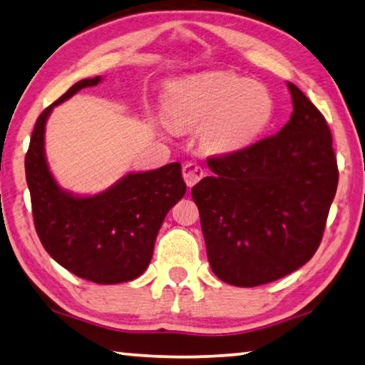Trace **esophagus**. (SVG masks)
<instances>
[{
  "instance_id": "esophagus-1",
  "label": "esophagus",
  "mask_w": 365,
  "mask_h": 365,
  "mask_svg": "<svg viewBox=\"0 0 365 365\" xmlns=\"http://www.w3.org/2000/svg\"><path fill=\"white\" fill-rule=\"evenodd\" d=\"M182 176H184V181L187 184V187H192L203 176H205V170H203L200 165L189 162L182 166Z\"/></svg>"
}]
</instances>
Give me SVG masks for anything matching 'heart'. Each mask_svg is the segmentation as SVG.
<instances>
[{
	"label": "heart",
	"instance_id": "b5f03b06",
	"mask_svg": "<svg viewBox=\"0 0 365 365\" xmlns=\"http://www.w3.org/2000/svg\"><path fill=\"white\" fill-rule=\"evenodd\" d=\"M165 107L178 126L202 124L200 139L208 150L232 153L255 143L269 126L276 102L261 83L212 72L173 83Z\"/></svg>",
	"mask_w": 365,
	"mask_h": 365
}]
</instances>
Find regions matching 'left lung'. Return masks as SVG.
I'll use <instances>...</instances> for the list:
<instances>
[{
	"mask_svg": "<svg viewBox=\"0 0 365 365\" xmlns=\"http://www.w3.org/2000/svg\"><path fill=\"white\" fill-rule=\"evenodd\" d=\"M287 86L289 123L245 149L208 157L213 175L192 187L210 266L235 287L269 284L308 263L336 192L327 121L303 91Z\"/></svg>",
	"mask_w": 365,
	"mask_h": 365,
	"instance_id": "left-lung-1",
	"label": "left lung"
}]
</instances>
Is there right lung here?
I'll use <instances>...</instances> for the list:
<instances>
[{
	"mask_svg": "<svg viewBox=\"0 0 365 365\" xmlns=\"http://www.w3.org/2000/svg\"><path fill=\"white\" fill-rule=\"evenodd\" d=\"M99 81L101 76H94L75 83L41 112L25 155V178L44 250L75 276L110 285L136 279L147 269L160 226L186 194V182L181 165L170 163L130 173L93 197H76L57 186L44 157V125L54 106Z\"/></svg>",
	"mask_w": 365,
	"mask_h": 365,
	"instance_id": "obj_1",
	"label": "right lung"
}]
</instances>
